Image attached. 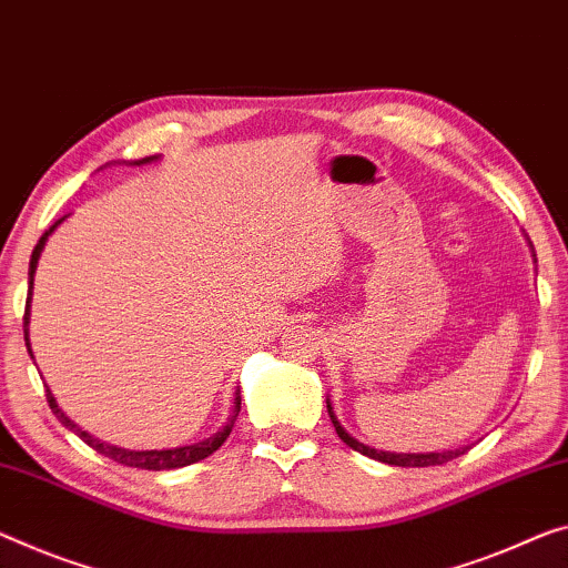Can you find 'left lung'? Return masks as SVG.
<instances>
[{
	"mask_svg": "<svg viewBox=\"0 0 568 568\" xmlns=\"http://www.w3.org/2000/svg\"><path fill=\"white\" fill-rule=\"evenodd\" d=\"M327 414L333 418V426L339 439H343L347 447L361 452V455L371 457V459H378V462H386V465H394V467H434V465H444V462H452L465 455L469 447H459V449H449V452H429V455H396V452H378V449H371L361 444L357 439H353L351 434H347L343 426H339L337 416L333 414V406H329L327 400Z\"/></svg>",
	"mask_w": 568,
	"mask_h": 568,
	"instance_id": "1",
	"label": "left lung"
}]
</instances>
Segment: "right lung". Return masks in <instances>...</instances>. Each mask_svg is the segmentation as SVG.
<instances>
[{
    "mask_svg": "<svg viewBox=\"0 0 568 568\" xmlns=\"http://www.w3.org/2000/svg\"><path fill=\"white\" fill-rule=\"evenodd\" d=\"M150 160H154V156H146V160H142V164L144 162H150ZM139 164V162H136ZM60 221H63V217H60ZM58 221V223H60ZM55 223V225H58ZM55 225H52V229H55ZM52 229L48 231V233H42V239L38 241V246H34V251H32V258H30V286H28V304H24V345H28V353L32 355V351H30V337H28V325H30V294H32V276H34V268H38V258H40V254H42V246H45V241H48V235L52 233ZM45 396H48V404H50V408H52V414H55L58 418H60V424L63 426H68V429L71 432H75L78 436H81V439L89 444L91 449H95L99 452V455H103V457H109V459H113V462H119V465H124V467H136V469H154V473H160V469H178V467H187V465H195V462H200V459H205V457H211L213 452L221 447V444L229 439V434H231V429H233V424H235V416H239V412H241V398H235V412H233V416L229 418V424L223 426L221 432L217 434H213V436H207L205 442H197V444H190V447H178V449H152V452H129V449H121V447H111V444H106V442H101V439H95V436H91L89 432H83V429H78V424H73L71 418H68L63 412H60V406L55 404V398H52V394H50V388H45Z\"/></svg>",
    "mask_w": 568,
    "mask_h": 568,
    "instance_id": "right-lung-1",
    "label": "right lung"
}]
</instances>
